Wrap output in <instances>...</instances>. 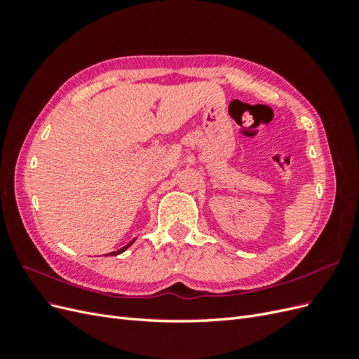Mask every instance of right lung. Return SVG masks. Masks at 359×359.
I'll list each match as a JSON object with an SVG mask.
<instances>
[{
  "label": "right lung",
  "instance_id": "1",
  "mask_svg": "<svg viewBox=\"0 0 359 359\" xmlns=\"http://www.w3.org/2000/svg\"><path fill=\"white\" fill-rule=\"evenodd\" d=\"M132 244H133V241H132V243H128V244H127V245H124L123 248H119V250H118V252H112V253H111V256H115V255H119V253H123V252H124V250H127V248H128L130 245H132Z\"/></svg>",
  "mask_w": 359,
  "mask_h": 359
}]
</instances>
